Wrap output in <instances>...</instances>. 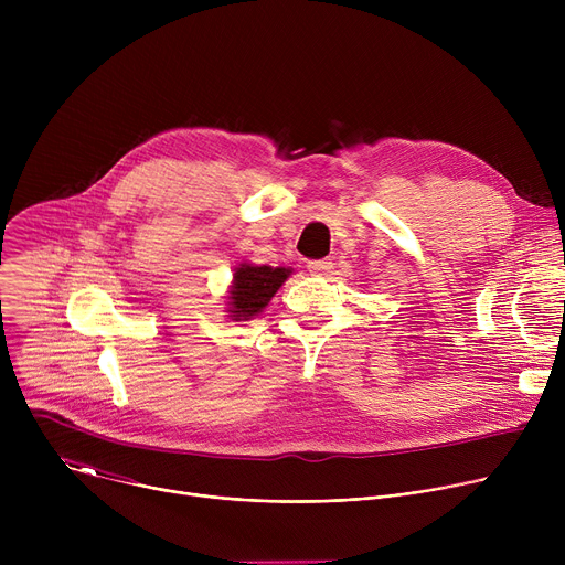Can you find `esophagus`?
Instances as JSON below:
<instances>
[{
  "instance_id": "1",
  "label": "esophagus",
  "mask_w": 565,
  "mask_h": 565,
  "mask_svg": "<svg viewBox=\"0 0 565 565\" xmlns=\"http://www.w3.org/2000/svg\"><path fill=\"white\" fill-rule=\"evenodd\" d=\"M308 270L312 275H329L333 270V262L331 259H315V262H308Z\"/></svg>"
}]
</instances>
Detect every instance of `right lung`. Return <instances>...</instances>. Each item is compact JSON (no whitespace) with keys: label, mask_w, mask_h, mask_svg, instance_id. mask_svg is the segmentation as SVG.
<instances>
[{"label":"right lung","mask_w":565,"mask_h":565,"mask_svg":"<svg viewBox=\"0 0 565 565\" xmlns=\"http://www.w3.org/2000/svg\"><path fill=\"white\" fill-rule=\"evenodd\" d=\"M292 270L270 268V266H250L244 264L234 273V284L230 290V315L232 319H250L262 312L279 286L288 279Z\"/></svg>","instance_id":"right-lung-1"}]
</instances>
